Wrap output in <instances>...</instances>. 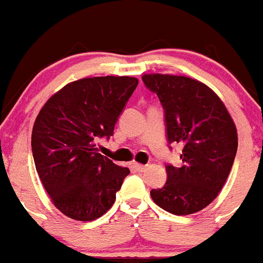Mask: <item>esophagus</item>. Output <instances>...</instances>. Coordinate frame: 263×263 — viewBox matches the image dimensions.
<instances>
[{
  "label": "esophagus",
  "mask_w": 263,
  "mask_h": 263,
  "mask_svg": "<svg viewBox=\"0 0 263 263\" xmlns=\"http://www.w3.org/2000/svg\"><path fill=\"white\" fill-rule=\"evenodd\" d=\"M132 167H134L135 170L140 171V173H143V171L146 170V165H141V163H137V162H134V163H132Z\"/></svg>",
  "instance_id": "1"
}]
</instances>
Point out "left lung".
Instances as JSON below:
<instances>
[{
	"label": "left lung",
	"instance_id": "obj_1",
	"mask_svg": "<svg viewBox=\"0 0 263 263\" xmlns=\"http://www.w3.org/2000/svg\"><path fill=\"white\" fill-rule=\"evenodd\" d=\"M144 84L165 109L168 143L183 144L181 167L166 166L167 181L154 202L175 215L202 210L224 185L237 151V129L217 93L187 76L145 73Z\"/></svg>",
	"mask_w": 263,
	"mask_h": 263
}]
</instances>
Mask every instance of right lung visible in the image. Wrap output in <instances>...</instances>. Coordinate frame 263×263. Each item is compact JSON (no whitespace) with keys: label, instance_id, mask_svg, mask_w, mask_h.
<instances>
[{"label":"right lung","instance_id":"1","mask_svg":"<svg viewBox=\"0 0 263 263\" xmlns=\"http://www.w3.org/2000/svg\"><path fill=\"white\" fill-rule=\"evenodd\" d=\"M137 84L131 76L75 80L54 93L36 117L31 141L36 171L66 217L95 220L114 203L129 170L98 153L96 144L114 134Z\"/></svg>","mask_w":263,"mask_h":263}]
</instances>
